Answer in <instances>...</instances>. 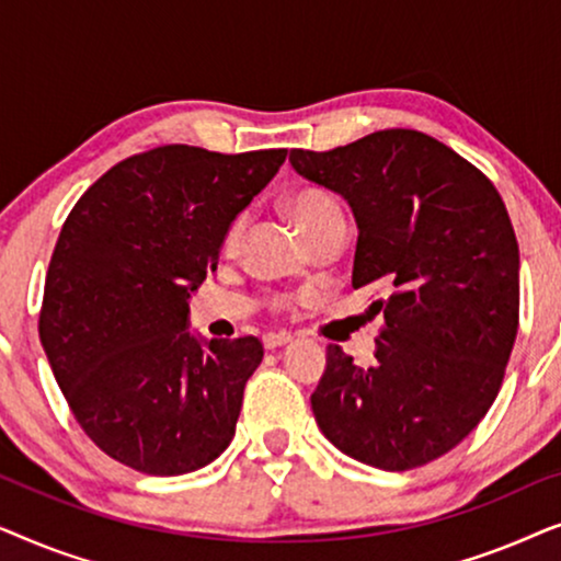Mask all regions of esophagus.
<instances>
[{
	"label": "esophagus",
	"mask_w": 561,
	"mask_h": 561,
	"mask_svg": "<svg viewBox=\"0 0 561 561\" xmlns=\"http://www.w3.org/2000/svg\"><path fill=\"white\" fill-rule=\"evenodd\" d=\"M288 342H290V334L288 332H271V334L263 336L265 350H278V347H283V344H288Z\"/></svg>",
	"instance_id": "1"
}]
</instances>
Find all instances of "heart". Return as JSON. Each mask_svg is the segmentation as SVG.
I'll use <instances>...</instances> for the list:
<instances>
[{
  "instance_id": "1",
  "label": "heart",
  "mask_w": 561,
  "mask_h": 561,
  "mask_svg": "<svg viewBox=\"0 0 561 561\" xmlns=\"http://www.w3.org/2000/svg\"><path fill=\"white\" fill-rule=\"evenodd\" d=\"M286 209L290 214V219L296 221V227L301 229L306 237H309L313 229L324 225V221H329L332 217H340L342 214L340 204H336L334 198L321 188L296 191V194L288 196ZM240 234H242V219H237L232 221V227H229L227 232V240H225L227 248H234L237 240H240Z\"/></svg>"
}]
</instances>
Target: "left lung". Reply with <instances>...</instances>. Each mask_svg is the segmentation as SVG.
Returning <instances> with one entry per match:
<instances>
[{"mask_svg":"<svg viewBox=\"0 0 561 561\" xmlns=\"http://www.w3.org/2000/svg\"><path fill=\"white\" fill-rule=\"evenodd\" d=\"M290 165L350 204L352 286L388 298L375 363L329 344L311 393L317 424L357 462L388 472L455 449L480 424L518 332V242L493 183L416 129H380Z\"/></svg>","mask_w":561,"mask_h":561,"instance_id":"1","label":"left lung"}]
</instances>
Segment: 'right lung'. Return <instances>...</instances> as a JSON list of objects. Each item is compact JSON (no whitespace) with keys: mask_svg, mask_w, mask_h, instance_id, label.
<instances>
[{"mask_svg":"<svg viewBox=\"0 0 561 561\" xmlns=\"http://www.w3.org/2000/svg\"><path fill=\"white\" fill-rule=\"evenodd\" d=\"M286 152L163 145L110 168L68 214L41 342L76 421L117 462L171 478L232 442L263 344L194 336L188 298Z\"/></svg>","mask_w":561,"mask_h":561,"instance_id":"1","label":"right lung"}]
</instances>
